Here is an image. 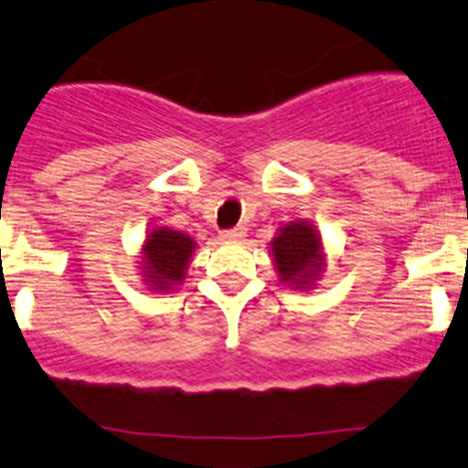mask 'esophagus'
<instances>
[{
	"mask_svg": "<svg viewBox=\"0 0 468 468\" xmlns=\"http://www.w3.org/2000/svg\"><path fill=\"white\" fill-rule=\"evenodd\" d=\"M247 235V229H242V226H238V229H229V230H221L219 238L224 239V242H239V239Z\"/></svg>",
	"mask_w": 468,
	"mask_h": 468,
	"instance_id": "34e87169",
	"label": "esophagus"
}]
</instances>
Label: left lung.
Wrapping results in <instances>:
<instances>
[{
	"mask_svg": "<svg viewBox=\"0 0 468 468\" xmlns=\"http://www.w3.org/2000/svg\"><path fill=\"white\" fill-rule=\"evenodd\" d=\"M271 256L281 283L292 285L294 290H308L324 270V251L322 238L311 221H290L281 226L271 239Z\"/></svg>",
	"mask_w": 468,
	"mask_h": 468,
	"instance_id": "8db88e82",
	"label": "left lung"
}]
</instances>
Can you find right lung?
Wrapping results in <instances>:
<instances>
[{"instance_id": "add662e5", "label": "right lung", "mask_w": 468, "mask_h": 468, "mask_svg": "<svg viewBox=\"0 0 468 468\" xmlns=\"http://www.w3.org/2000/svg\"><path fill=\"white\" fill-rule=\"evenodd\" d=\"M194 249L197 242L183 230L166 226L148 230L142 247V276L148 288L155 292H171L176 285L183 283Z\"/></svg>"}]
</instances>
